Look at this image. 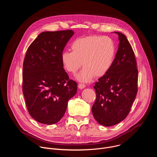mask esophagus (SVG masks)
Wrapping results in <instances>:
<instances>
[{
  "label": "esophagus",
  "instance_id": "34e87169",
  "mask_svg": "<svg viewBox=\"0 0 157 157\" xmlns=\"http://www.w3.org/2000/svg\"><path fill=\"white\" fill-rule=\"evenodd\" d=\"M85 87H86V84H83V83H79V84H78V87H79V89H84Z\"/></svg>",
  "mask_w": 157,
  "mask_h": 157
}]
</instances>
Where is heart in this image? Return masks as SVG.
Segmentation results:
<instances>
[{"label":"heart","mask_w":157,"mask_h":157,"mask_svg":"<svg viewBox=\"0 0 157 157\" xmlns=\"http://www.w3.org/2000/svg\"><path fill=\"white\" fill-rule=\"evenodd\" d=\"M71 52L64 51L61 59L64 68L75 75L84 68L76 76V79L82 82H90L94 76L105 75L113 64L115 44L108 36H89L76 39L71 44Z\"/></svg>","instance_id":"heart-1"}]
</instances>
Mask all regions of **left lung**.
I'll list each match as a JSON object with an SVG mask.
<instances>
[{
  "mask_svg": "<svg viewBox=\"0 0 157 157\" xmlns=\"http://www.w3.org/2000/svg\"><path fill=\"white\" fill-rule=\"evenodd\" d=\"M114 33L119 36V44L113 64L94 86L96 99L92 107L93 114L99 124L105 127L125 119L137 93L135 54L127 37L122 33Z\"/></svg>",
  "mask_w": 157,
  "mask_h": 157,
  "instance_id": "obj_1",
  "label": "left lung"
}]
</instances>
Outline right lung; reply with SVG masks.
<instances>
[{"instance_id": "obj_1", "label": "right lung", "mask_w": 157, "mask_h": 157, "mask_svg": "<svg viewBox=\"0 0 157 157\" xmlns=\"http://www.w3.org/2000/svg\"><path fill=\"white\" fill-rule=\"evenodd\" d=\"M71 30L43 32L29 46L23 64V94L30 115L52 125L63 117L77 83L69 79L61 56L74 35Z\"/></svg>"}]
</instances>
